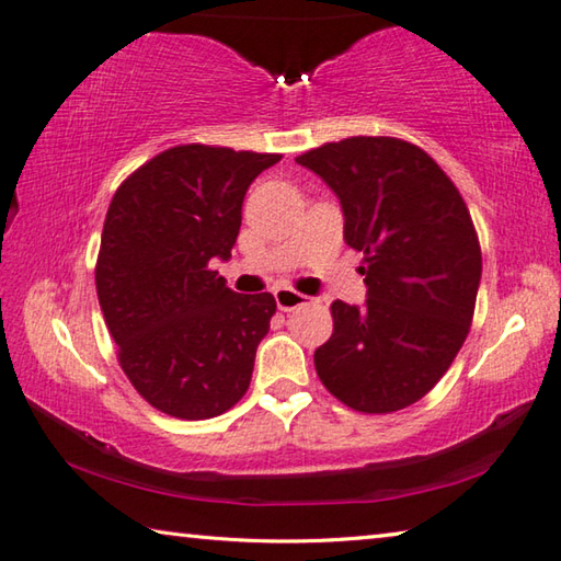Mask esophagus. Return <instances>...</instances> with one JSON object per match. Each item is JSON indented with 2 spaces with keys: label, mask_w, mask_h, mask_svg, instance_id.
Returning a JSON list of instances; mask_svg holds the SVG:
<instances>
[{
  "label": "esophagus",
  "mask_w": 561,
  "mask_h": 561,
  "mask_svg": "<svg viewBox=\"0 0 561 561\" xmlns=\"http://www.w3.org/2000/svg\"><path fill=\"white\" fill-rule=\"evenodd\" d=\"M274 299H277V307L282 309V311H291V309H297V307H301V304H307V299L309 297H304V294H299V291H294V289H277L274 291Z\"/></svg>",
  "instance_id": "34e87169"
}]
</instances>
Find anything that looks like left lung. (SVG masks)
I'll use <instances>...</instances> for the list:
<instances>
[{"label":"left lung","instance_id":"1","mask_svg":"<svg viewBox=\"0 0 561 561\" xmlns=\"http://www.w3.org/2000/svg\"><path fill=\"white\" fill-rule=\"evenodd\" d=\"M334 190L344 240L364 252V307L331 304L321 383L360 413H393L431 391L470 331L482 254L458 187L413 144L354 136L297 158Z\"/></svg>","mask_w":561,"mask_h":561}]
</instances>
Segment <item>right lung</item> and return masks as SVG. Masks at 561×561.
I'll return each mask as SVG.
<instances>
[{"instance_id": "add662e5", "label": "right lung", "mask_w": 561, "mask_h": 561, "mask_svg": "<svg viewBox=\"0 0 561 561\" xmlns=\"http://www.w3.org/2000/svg\"><path fill=\"white\" fill-rule=\"evenodd\" d=\"M277 153L175 146L140 165L106 213L96 291L123 374L173 417L240 401L277 301L237 294L213 270L232 257L247 187Z\"/></svg>"}]
</instances>
